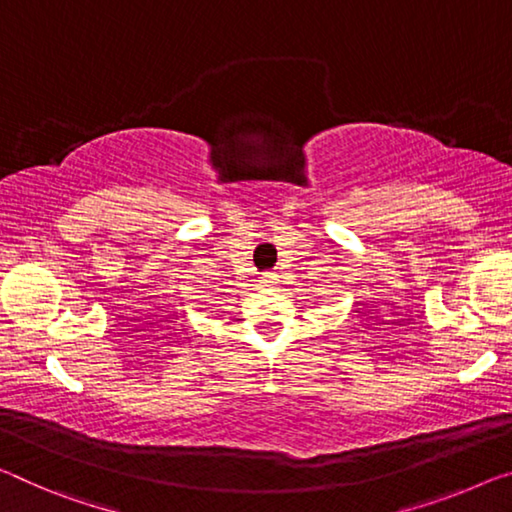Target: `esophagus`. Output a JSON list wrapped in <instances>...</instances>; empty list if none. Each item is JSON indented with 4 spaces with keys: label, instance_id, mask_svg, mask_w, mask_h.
I'll return each mask as SVG.
<instances>
[{
    "label": "esophagus",
    "instance_id": "esophagus-1",
    "mask_svg": "<svg viewBox=\"0 0 512 512\" xmlns=\"http://www.w3.org/2000/svg\"><path fill=\"white\" fill-rule=\"evenodd\" d=\"M277 281H279V277L274 272H265L263 277H261V283L265 288H272V286H277Z\"/></svg>",
    "mask_w": 512,
    "mask_h": 512
}]
</instances>
